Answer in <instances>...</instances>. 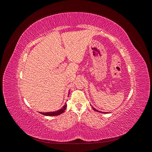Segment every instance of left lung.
<instances>
[{
    "label": "left lung",
    "mask_w": 152,
    "mask_h": 152,
    "mask_svg": "<svg viewBox=\"0 0 152 152\" xmlns=\"http://www.w3.org/2000/svg\"><path fill=\"white\" fill-rule=\"evenodd\" d=\"M92 108H93V109L94 110V111H96V112H99V113H108V112H101V111H99V110H96V108H94L93 107H92Z\"/></svg>",
    "instance_id": "1"
}]
</instances>
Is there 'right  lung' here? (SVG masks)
Returning <instances> with one entry per match:
<instances>
[{"mask_svg": "<svg viewBox=\"0 0 152 152\" xmlns=\"http://www.w3.org/2000/svg\"><path fill=\"white\" fill-rule=\"evenodd\" d=\"M69 94H70V91L68 92V96ZM66 103L65 104V105L63 106V107L57 111H55V112H39L40 113L44 115H46V116H57L59 115H60L61 113H63L64 112H65V110L66 108Z\"/></svg>", "mask_w": 152, "mask_h": 152, "instance_id": "add662e5", "label": "right lung"}]
</instances>
